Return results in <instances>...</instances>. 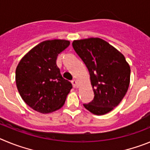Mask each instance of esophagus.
<instances>
[{"instance_id": "obj_1", "label": "esophagus", "mask_w": 150, "mask_h": 150, "mask_svg": "<svg viewBox=\"0 0 150 150\" xmlns=\"http://www.w3.org/2000/svg\"><path fill=\"white\" fill-rule=\"evenodd\" d=\"M72 83L75 87H78V81L76 79H73L72 81Z\"/></svg>"}]
</instances>
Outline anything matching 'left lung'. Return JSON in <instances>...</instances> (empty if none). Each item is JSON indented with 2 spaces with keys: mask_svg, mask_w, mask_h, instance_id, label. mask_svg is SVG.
I'll return each mask as SVG.
<instances>
[{
  "mask_svg": "<svg viewBox=\"0 0 150 150\" xmlns=\"http://www.w3.org/2000/svg\"><path fill=\"white\" fill-rule=\"evenodd\" d=\"M72 46L90 73L93 100L83 106L95 115H104L120 103L128 91L131 69L125 57L100 38L74 40Z\"/></svg>",
  "mask_w": 150,
  "mask_h": 150,
  "instance_id": "left-lung-1",
  "label": "left lung"
}]
</instances>
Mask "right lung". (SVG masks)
Returning a JSON list of instances; mask_svg holds the SVG:
<instances>
[{
  "label": "right lung",
  "instance_id": "1",
  "mask_svg": "<svg viewBox=\"0 0 150 150\" xmlns=\"http://www.w3.org/2000/svg\"><path fill=\"white\" fill-rule=\"evenodd\" d=\"M69 45L70 42L66 40L42 42L30 50L16 67L18 93L24 102L36 111L49 114L65 103L72 86L62 77L56 60Z\"/></svg>",
  "mask_w": 150,
  "mask_h": 150
}]
</instances>
